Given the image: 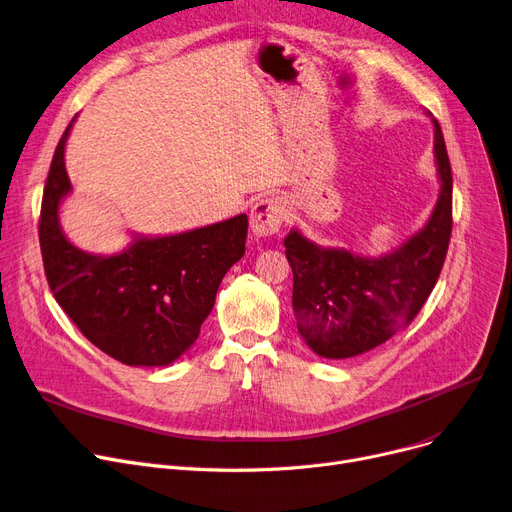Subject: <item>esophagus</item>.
<instances>
[{
	"mask_svg": "<svg viewBox=\"0 0 512 512\" xmlns=\"http://www.w3.org/2000/svg\"><path fill=\"white\" fill-rule=\"evenodd\" d=\"M285 219V202L279 196H264L250 210V227L256 237H270L279 233Z\"/></svg>",
	"mask_w": 512,
	"mask_h": 512,
	"instance_id": "esophagus-1",
	"label": "esophagus"
}]
</instances>
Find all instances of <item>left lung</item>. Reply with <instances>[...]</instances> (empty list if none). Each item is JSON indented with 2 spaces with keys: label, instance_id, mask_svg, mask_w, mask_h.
<instances>
[{
  "label": "left lung",
  "instance_id": "8db88e82",
  "mask_svg": "<svg viewBox=\"0 0 512 512\" xmlns=\"http://www.w3.org/2000/svg\"><path fill=\"white\" fill-rule=\"evenodd\" d=\"M432 126L440 192L426 225L407 242L364 256L324 248L297 227L285 237L297 330L320 357L347 359L386 343L422 310L440 277L453 229V173L436 119Z\"/></svg>",
  "mask_w": 512,
  "mask_h": 512
}]
</instances>
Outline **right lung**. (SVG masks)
Wrapping results in <instances>:
<instances>
[{
    "instance_id": "right-lung-1",
    "label": "right lung",
    "mask_w": 512,
    "mask_h": 512,
    "mask_svg": "<svg viewBox=\"0 0 512 512\" xmlns=\"http://www.w3.org/2000/svg\"><path fill=\"white\" fill-rule=\"evenodd\" d=\"M76 117L55 148L43 192L39 239L49 287L103 353L126 366H169L196 343L223 277L244 256L248 217L169 235L132 233L117 254L74 246L59 208L72 194L66 142Z\"/></svg>"
}]
</instances>
